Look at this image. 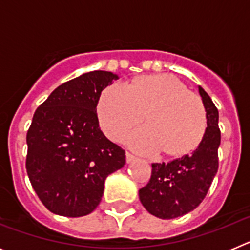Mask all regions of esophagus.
I'll return each instance as SVG.
<instances>
[{"label": "esophagus", "mask_w": 250, "mask_h": 250, "mask_svg": "<svg viewBox=\"0 0 250 250\" xmlns=\"http://www.w3.org/2000/svg\"><path fill=\"white\" fill-rule=\"evenodd\" d=\"M136 156L132 154V152H126V161L127 163H132V161H135L136 160Z\"/></svg>", "instance_id": "34e87169"}]
</instances>
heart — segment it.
<instances>
[{"label": "heart", "mask_w": 250, "mask_h": 250, "mask_svg": "<svg viewBox=\"0 0 250 250\" xmlns=\"http://www.w3.org/2000/svg\"><path fill=\"white\" fill-rule=\"evenodd\" d=\"M100 126L116 141L144 119L146 126L129 136L138 151L184 155L195 149L207 130V110L202 99L188 91L184 83L169 74L146 75L129 86H107L98 106Z\"/></svg>", "instance_id": "1"}]
</instances>
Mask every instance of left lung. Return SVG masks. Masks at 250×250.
<instances>
[{"label":"left lung","mask_w":250,"mask_h":250,"mask_svg":"<svg viewBox=\"0 0 250 250\" xmlns=\"http://www.w3.org/2000/svg\"><path fill=\"white\" fill-rule=\"evenodd\" d=\"M207 110V130L190 154L169 163H152L151 178L139 190L141 204L160 219H174L194 210L207 196L219 167V112L210 96L199 86Z\"/></svg>","instance_id":"obj_1"}]
</instances>
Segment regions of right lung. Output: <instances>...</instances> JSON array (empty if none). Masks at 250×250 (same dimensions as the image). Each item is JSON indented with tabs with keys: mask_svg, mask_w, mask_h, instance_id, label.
I'll return each mask as SVG.
<instances>
[{
	"mask_svg": "<svg viewBox=\"0 0 250 250\" xmlns=\"http://www.w3.org/2000/svg\"><path fill=\"white\" fill-rule=\"evenodd\" d=\"M118 75L86 72L60 85L37 107L27 131L26 170L51 213L77 218L96 209L105 179L126 163L125 150L99 127L101 91Z\"/></svg>",
	"mask_w": 250,
	"mask_h": 250,
	"instance_id": "obj_1",
	"label": "right lung"
}]
</instances>
